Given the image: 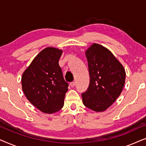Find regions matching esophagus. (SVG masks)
Masks as SVG:
<instances>
[{"mask_svg": "<svg viewBox=\"0 0 146 146\" xmlns=\"http://www.w3.org/2000/svg\"><path fill=\"white\" fill-rule=\"evenodd\" d=\"M70 85L71 87L75 86H76V82H71L70 84Z\"/></svg>", "mask_w": 146, "mask_h": 146, "instance_id": "obj_1", "label": "esophagus"}]
</instances>
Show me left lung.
<instances>
[{"label":"left lung","mask_w":146,"mask_h":146,"mask_svg":"<svg viewBox=\"0 0 146 146\" xmlns=\"http://www.w3.org/2000/svg\"><path fill=\"white\" fill-rule=\"evenodd\" d=\"M90 84L82 94L84 105L96 111H104L121 94L125 81L122 64L107 48L93 43L85 52Z\"/></svg>","instance_id":"1"}]
</instances>
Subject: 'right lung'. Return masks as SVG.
Returning <instances> with one entry per match:
<instances>
[{
  "label": "right lung",
  "mask_w": 146,
  "mask_h": 146,
  "mask_svg": "<svg viewBox=\"0 0 146 146\" xmlns=\"http://www.w3.org/2000/svg\"><path fill=\"white\" fill-rule=\"evenodd\" d=\"M62 52L58 48H45L22 76V89L26 98L43 113L51 114L64 106L68 84L64 79L58 64Z\"/></svg>",
  "instance_id": "add662e5"
}]
</instances>
